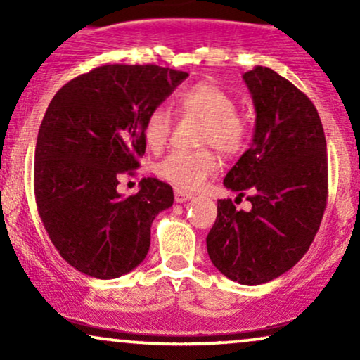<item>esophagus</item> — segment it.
<instances>
[{
	"label": "esophagus",
	"instance_id": "esophagus-1",
	"mask_svg": "<svg viewBox=\"0 0 360 360\" xmlns=\"http://www.w3.org/2000/svg\"><path fill=\"white\" fill-rule=\"evenodd\" d=\"M193 198V194L191 193H188V191H183V189H174V200H176V203H184V201H188V200H191Z\"/></svg>",
	"mask_w": 360,
	"mask_h": 360
}]
</instances>
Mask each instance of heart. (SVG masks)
<instances>
[{"label":"heart","mask_w":360,"mask_h":360,"mask_svg":"<svg viewBox=\"0 0 360 360\" xmlns=\"http://www.w3.org/2000/svg\"><path fill=\"white\" fill-rule=\"evenodd\" d=\"M177 110L184 117L203 122L200 146H213L221 154L233 155L247 140V125L235 113L233 98L213 82H196L177 94ZM172 128V113L166 106H154L143 122L147 146L159 150L166 146ZM218 169V157L210 148L196 152L174 150L155 166V172L181 189H198Z\"/></svg>","instance_id":"obj_1"}]
</instances>
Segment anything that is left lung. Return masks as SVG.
I'll use <instances>...</instances> for the list:
<instances>
[{"label": "left lung", "mask_w": 360, "mask_h": 360, "mask_svg": "<svg viewBox=\"0 0 360 360\" xmlns=\"http://www.w3.org/2000/svg\"><path fill=\"white\" fill-rule=\"evenodd\" d=\"M243 81L255 108L254 137L223 184L237 200L250 193L252 206L243 212L218 200L206 249L223 276L255 286L291 269L311 245L328 196V160L321 120L307 94L262 65Z\"/></svg>", "instance_id": "obj_1"}]
</instances>
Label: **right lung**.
<instances>
[{"mask_svg":"<svg viewBox=\"0 0 360 360\" xmlns=\"http://www.w3.org/2000/svg\"><path fill=\"white\" fill-rule=\"evenodd\" d=\"M188 76L155 64H108L52 98L35 146V201L53 247L74 269L115 279L146 259L152 221L174 193L143 177L139 193L125 198L118 179L146 154L148 111Z\"/></svg>","mask_w":360,"mask_h":360,"instance_id":"obj_1","label":"right lung"}]
</instances>
